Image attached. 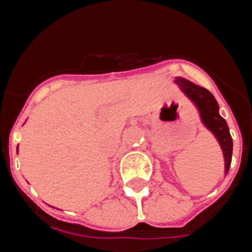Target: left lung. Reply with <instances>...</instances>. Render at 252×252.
<instances>
[{
    "instance_id": "obj_1",
    "label": "left lung",
    "mask_w": 252,
    "mask_h": 252,
    "mask_svg": "<svg viewBox=\"0 0 252 252\" xmlns=\"http://www.w3.org/2000/svg\"><path fill=\"white\" fill-rule=\"evenodd\" d=\"M175 83L180 88V91L193 102L197 107L202 124L215 135L218 144L221 146L224 158V174L228 173L232 159V137L230 135V128L227 122L220 115V107L213 94L208 90L201 86L192 83L188 79L182 77L175 78Z\"/></svg>"
}]
</instances>
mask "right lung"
<instances>
[{"label":"right lung","mask_w":252,"mask_h":252,"mask_svg":"<svg viewBox=\"0 0 252 252\" xmlns=\"http://www.w3.org/2000/svg\"><path fill=\"white\" fill-rule=\"evenodd\" d=\"M17 151H19V146H17Z\"/></svg>","instance_id":"add662e5"}]
</instances>
